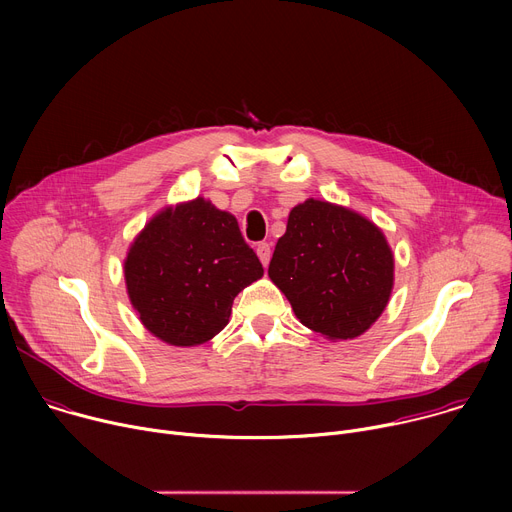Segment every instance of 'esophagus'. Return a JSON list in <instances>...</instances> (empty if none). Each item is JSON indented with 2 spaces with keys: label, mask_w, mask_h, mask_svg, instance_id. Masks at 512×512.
I'll list each match as a JSON object with an SVG mask.
<instances>
[{
  "label": "esophagus",
  "mask_w": 512,
  "mask_h": 512,
  "mask_svg": "<svg viewBox=\"0 0 512 512\" xmlns=\"http://www.w3.org/2000/svg\"><path fill=\"white\" fill-rule=\"evenodd\" d=\"M255 251H257V257L261 259V263L267 267V263L271 259V245L269 243H259Z\"/></svg>",
  "instance_id": "obj_1"
}]
</instances>
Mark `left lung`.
I'll use <instances>...</instances> for the list:
<instances>
[{
	"mask_svg": "<svg viewBox=\"0 0 512 512\" xmlns=\"http://www.w3.org/2000/svg\"><path fill=\"white\" fill-rule=\"evenodd\" d=\"M267 273L296 318L336 342L364 334L385 312L395 257L367 216L308 198L291 208Z\"/></svg>",
	"mask_w": 512,
	"mask_h": 512,
	"instance_id": "obj_1",
	"label": "left lung"
}]
</instances>
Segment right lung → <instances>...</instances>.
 <instances>
[{
  "instance_id": "right-lung-1",
  "label": "right lung",
  "mask_w": 512,
  "mask_h": 512,
  "mask_svg": "<svg viewBox=\"0 0 512 512\" xmlns=\"http://www.w3.org/2000/svg\"><path fill=\"white\" fill-rule=\"evenodd\" d=\"M127 296L145 330L198 346L231 318L239 291L263 277L237 218L198 196L156 212L123 261Z\"/></svg>"
}]
</instances>
